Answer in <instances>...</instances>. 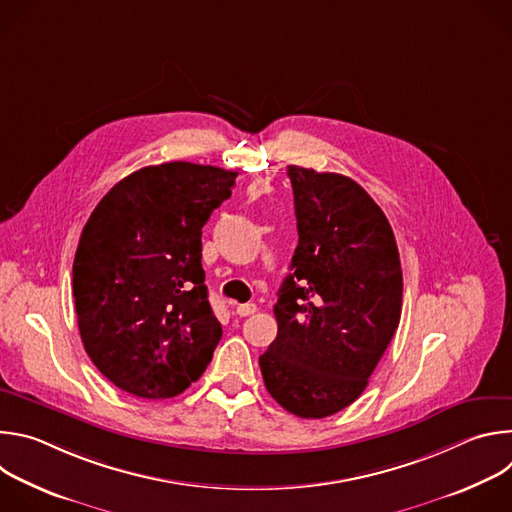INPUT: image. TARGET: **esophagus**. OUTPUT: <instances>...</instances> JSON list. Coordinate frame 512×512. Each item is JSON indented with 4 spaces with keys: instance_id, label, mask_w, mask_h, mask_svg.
Segmentation results:
<instances>
[{
    "instance_id": "obj_1",
    "label": "esophagus",
    "mask_w": 512,
    "mask_h": 512,
    "mask_svg": "<svg viewBox=\"0 0 512 512\" xmlns=\"http://www.w3.org/2000/svg\"><path fill=\"white\" fill-rule=\"evenodd\" d=\"M235 312H237L241 318H245V316L255 314V312H257V306H255V304H239V306L235 308Z\"/></svg>"
}]
</instances>
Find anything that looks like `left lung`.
Returning <instances> with one entry per match:
<instances>
[{
  "mask_svg": "<svg viewBox=\"0 0 512 512\" xmlns=\"http://www.w3.org/2000/svg\"><path fill=\"white\" fill-rule=\"evenodd\" d=\"M298 247L273 306L277 338L259 356L269 395L322 419L367 389L401 318L403 273L385 212L342 174L287 166Z\"/></svg>",
  "mask_w": 512,
  "mask_h": 512,
  "instance_id": "left-lung-1",
  "label": "left lung"
}]
</instances>
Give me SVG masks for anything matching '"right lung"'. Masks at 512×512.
<instances>
[{
	"label": "right lung",
	"instance_id": "add662e5",
	"mask_svg": "<svg viewBox=\"0 0 512 512\" xmlns=\"http://www.w3.org/2000/svg\"><path fill=\"white\" fill-rule=\"evenodd\" d=\"M237 172L190 162L141 168L97 204L72 263L79 330L115 387L168 399L208 367L223 336L208 304L202 227Z\"/></svg>",
	"mask_w": 512,
	"mask_h": 512
}]
</instances>
